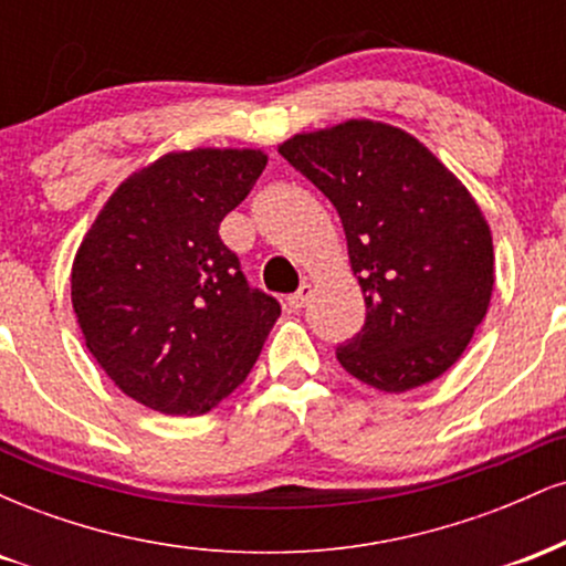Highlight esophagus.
<instances>
[{
    "label": "esophagus",
    "instance_id": "obj_1",
    "mask_svg": "<svg viewBox=\"0 0 566 566\" xmlns=\"http://www.w3.org/2000/svg\"><path fill=\"white\" fill-rule=\"evenodd\" d=\"M311 295H314V287H311V282H303L301 290L292 292V295L287 297V305H290V308H295V311L303 308V305L311 301Z\"/></svg>",
    "mask_w": 566,
    "mask_h": 566
}]
</instances>
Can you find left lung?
Returning a JSON list of instances; mask_svg holds the SVG:
<instances>
[{
	"mask_svg": "<svg viewBox=\"0 0 566 566\" xmlns=\"http://www.w3.org/2000/svg\"><path fill=\"white\" fill-rule=\"evenodd\" d=\"M279 154L335 205L365 292V327L335 350L343 369L386 394L444 375L495 284L492 233L469 188L418 138L382 122L301 133Z\"/></svg>",
	"mask_w": 566,
	"mask_h": 566,
	"instance_id": "8db88e82",
	"label": "left lung"
}]
</instances>
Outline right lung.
Instances as JSON below:
<instances>
[{
    "mask_svg": "<svg viewBox=\"0 0 566 566\" xmlns=\"http://www.w3.org/2000/svg\"><path fill=\"white\" fill-rule=\"evenodd\" d=\"M265 161L255 148L165 154L84 233L71 269L76 322L103 373L143 407L210 412L242 386L282 314L218 233Z\"/></svg>",
    "mask_w": 566,
    "mask_h": 566,
    "instance_id": "add662e5",
    "label": "right lung"
}]
</instances>
